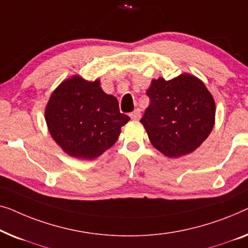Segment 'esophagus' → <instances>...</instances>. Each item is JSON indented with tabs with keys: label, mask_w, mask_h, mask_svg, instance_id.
I'll return each mask as SVG.
<instances>
[{
	"label": "esophagus",
	"mask_w": 248,
	"mask_h": 248,
	"mask_svg": "<svg viewBox=\"0 0 248 248\" xmlns=\"http://www.w3.org/2000/svg\"><path fill=\"white\" fill-rule=\"evenodd\" d=\"M140 117H141V112L139 109H136L134 112L130 113V118L132 120H139L140 119Z\"/></svg>",
	"instance_id": "1"
}]
</instances>
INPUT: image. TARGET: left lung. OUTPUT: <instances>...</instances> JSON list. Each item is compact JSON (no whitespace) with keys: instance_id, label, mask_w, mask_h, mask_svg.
Wrapping results in <instances>:
<instances>
[{"instance_id":"1","label":"left lung","mask_w":248,"mask_h":248,"mask_svg":"<svg viewBox=\"0 0 248 248\" xmlns=\"http://www.w3.org/2000/svg\"><path fill=\"white\" fill-rule=\"evenodd\" d=\"M146 94L151 100L140 123L152 145L167 157L192 153L215 124V100L200 79L182 74L165 81L153 79Z\"/></svg>"}]
</instances>
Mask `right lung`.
Here are the masks:
<instances>
[{
    "mask_svg": "<svg viewBox=\"0 0 248 248\" xmlns=\"http://www.w3.org/2000/svg\"><path fill=\"white\" fill-rule=\"evenodd\" d=\"M45 118L54 140L68 155L93 159L117 141L120 128L130 120L100 81L73 76L51 94Z\"/></svg>",
    "mask_w": 248,
    "mask_h": 248,
    "instance_id": "obj_1",
    "label": "right lung"
}]
</instances>
